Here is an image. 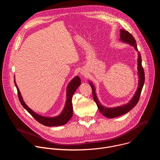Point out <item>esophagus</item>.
Segmentation results:
<instances>
[{"instance_id": "1", "label": "esophagus", "mask_w": 160, "mask_h": 160, "mask_svg": "<svg viewBox=\"0 0 160 160\" xmlns=\"http://www.w3.org/2000/svg\"><path fill=\"white\" fill-rule=\"evenodd\" d=\"M80 73H81V74H82V75H86V74H85L86 73H85V72L83 70V71H82V72H80Z\"/></svg>"}]
</instances>
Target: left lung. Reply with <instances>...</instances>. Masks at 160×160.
<instances>
[{"label":"left lung","instance_id":"8db88e82","mask_svg":"<svg viewBox=\"0 0 160 160\" xmlns=\"http://www.w3.org/2000/svg\"><path fill=\"white\" fill-rule=\"evenodd\" d=\"M120 40L123 43H128L131 46L133 47L134 49L138 53V75L139 78L138 87L137 88L135 94L132 98V99L129 101V102L125 104L121 105L117 107L113 108H107L101 104L100 101H99L96 92V88L90 81H88L89 85L92 87V94L94 101L96 102L98 108L99 109V112L104 117L108 118H112L118 117L119 116L123 115L124 114L129 112L135 105L138 102L142 87L144 86L145 77H144V72L142 66V59L140 52L138 51V46H137L136 41L133 36L127 31L120 29Z\"/></svg>","mask_w":160,"mask_h":160}]
</instances>
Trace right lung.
I'll return each instance as SVG.
<instances>
[{"label":"right lung","mask_w":160,"mask_h":160,"mask_svg":"<svg viewBox=\"0 0 160 160\" xmlns=\"http://www.w3.org/2000/svg\"><path fill=\"white\" fill-rule=\"evenodd\" d=\"M14 84L18 90V94L19 101L21 105L30 115L40 123L48 127H56L61 126L66 124L69 121L73 116V105H72V97L77 88L81 84V80L78 76L75 77L68 84L66 87V99L63 109L59 115L52 117H43L38 113H36L32 109H30L23 101L22 98L19 88L16 84L14 77Z\"/></svg>","instance_id":"obj_1"}]
</instances>
